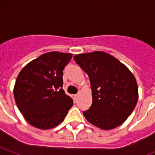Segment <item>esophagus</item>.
<instances>
[{
  "label": "esophagus",
  "mask_w": 155,
  "mask_h": 155,
  "mask_svg": "<svg viewBox=\"0 0 155 155\" xmlns=\"http://www.w3.org/2000/svg\"><path fill=\"white\" fill-rule=\"evenodd\" d=\"M79 95H80V94H77L74 95V100L75 102H78V98H79Z\"/></svg>",
  "instance_id": "34e87169"
}]
</instances>
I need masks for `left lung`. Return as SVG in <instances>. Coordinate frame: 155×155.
I'll use <instances>...</instances> for the list:
<instances>
[{
    "label": "left lung",
    "instance_id": "1",
    "mask_svg": "<svg viewBox=\"0 0 155 155\" xmlns=\"http://www.w3.org/2000/svg\"><path fill=\"white\" fill-rule=\"evenodd\" d=\"M75 62L88 75L92 103L83 114L90 124L108 130L124 124L138 100L136 78L116 57L102 51L77 54Z\"/></svg>",
    "mask_w": 155,
    "mask_h": 155
}]
</instances>
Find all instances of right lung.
<instances>
[{"label": "right lung", "instance_id": "1", "mask_svg": "<svg viewBox=\"0 0 155 155\" xmlns=\"http://www.w3.org/2000/svg\"><path fill=\"white\" fill-rule=\"evenodd\" d=\"M71 53L53 51L25 66L14 86V98L24 118L41 130L57 127L64 120L73 100L62 88L63 71Z\"/></svg>", "mask_w": 155, "mask_h": 155}]
</instances>
